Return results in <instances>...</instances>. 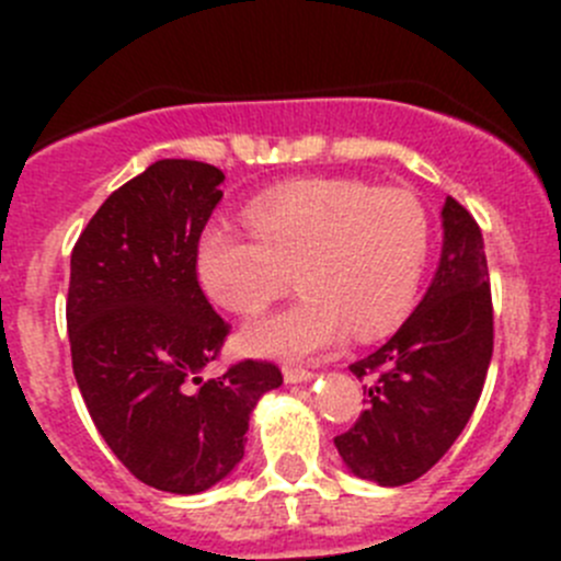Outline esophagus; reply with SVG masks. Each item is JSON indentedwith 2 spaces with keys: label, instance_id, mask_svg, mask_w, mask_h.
<instances>
[{
  "label": "esophagus",
  "instance_id": "esophagus-1",
  "mask_svg": "<svg viewBox=\"0 0 561 561\" xmlns=\"http://www.w3.org/2000/svg\"><path fill=\"white\" fill-rule=\"evenodd\" d=\"M314 371L301 369V366H285V382H307L312 380Z\"/></svg>",
  "mask_w": 561,
  "mask_h": 561
}]
</instances>
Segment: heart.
<instances>
[{
  "label": "heart",
  "instance_id": "obj_1",
  "mask_svg": "<svg viewBox=\"0 0 561 561\" xmlns=\"http://www.w3.org/2000/svg\"><path fill=\"white\" fill-rule=\"evenodd\" d=\"M244 233L214 222L197 244L208 296L236 314H257L293 285L304 296L247 325V350L282 358L366 342L410 312L432 247L426 208L407 190L317 179L260 195Z\"/></svg>",
  "mask_w": 561,
  "mask_h": 561
}]
</instances>
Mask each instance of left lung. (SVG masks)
Returning a JSON list of instances; mask_svg holds the SVG:
<instances>
[{
    "label": "left lung",
    "mask_w": 561,
    "mask_h": 561,
    "mask_svg": "<svg viewBox=\"0 0 561 561\" xmlns=\"http://www.w3.org/2000/svg\"><path fill=\"white\" fill-rule=\"evenodd\" d=\"M443 228V257L423 301L380 350L350 366L369 399L333 443L350 472L380 485L412 483L448 454L494 353L483 233L456 197L445 201Z\"/></svg>",
    "instance_id": "obj_1"
}]
</instances>
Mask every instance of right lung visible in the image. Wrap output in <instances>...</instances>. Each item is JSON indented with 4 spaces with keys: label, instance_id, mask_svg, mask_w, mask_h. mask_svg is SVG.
Returning a JSON list of instances; mask_svg holds the SVG:
<instances>
[{
    "label": "right lung",
    "instance_id": "add662e5",
    "mask_svg": "<svg viewBox=\"0 0 561 561\" xmlns=\"http://www.w3.org/2000/svg\"><path fill=\"white\" fill-rule=\"evenodd\" d=\"M222 181L208 162H154L98 208L70 257L67 331L89 415L140 483L171 494L228 478L254 404L282 386L279 366L252 358L201 377L230 333L197 282Z\"/></svg>",
    "mask_w": 561,
    "mask_h": 561
}]
</instances>
